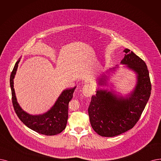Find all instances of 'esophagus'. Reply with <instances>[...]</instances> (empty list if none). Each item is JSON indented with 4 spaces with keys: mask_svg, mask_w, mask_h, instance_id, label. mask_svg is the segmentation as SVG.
I'll list each match as a JSON object with an SVG mask.
<instances>
[{
    "mask_svg": "<svg viewBox=\"0 0 161 161\" xmlns=\"http://www.w3.org/2000/svg\"><path fill=\"white\" fill-rule=\"evenodd\" d=\"M82 94L86 97H90L92 94V91L91 88H90L89 85H85L82 88Z\"/></svg>",
    "mask_w": 161,
    "mask_h": 161,
    "instance_id": "esophagus-1",
    "label": "esophagus"
}]
</instances>
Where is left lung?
I'll return each mask as SVG.
<instances>
[{
  "label": "left lung",
  "instance_id": "8db88e82",
  "mask_svg": "<svg viewBox=\"0 0 161 161\" xmlns=\"http://www.w3.org/2000/svg\"><path fill=\"white\" fill-rule=\"evenodd\" d=\"M121 63L137 74V82L129 98H118L104 90L92 96L88 109L92 129L102 137H114L131 130L139 121L151 92L149 70L143 60L125 49ZM104 79L99 84L104 82Z\"/></svg>",
  "mask_w": 161,
  "mask_h": 161
}]
</instances>
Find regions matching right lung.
Masks as SVG:
<instances>
[{
    "label": "right lung",
    "mask_w": 161,
    "mask_h": 161,
    "mask_svg": "<svg viewBox=\"0 0 161 161\" xmlns=\"http://www.w3.org/2000/svg\"><path fill=\"white\" fill-rule=\"evenodd\" d=\"M20 61L19 59L16 63L10 79L12 104L16 115L28 127L38 133L46 136H55L60 133L65 129L68 119L69 102L73 98L76 86L71 89L64 91L56 101L54 106L46 114L38 115H30L22 110L19 106L14 89L13 79Z\"/></svg>",
    "instance_id": "1"
}]
</instances>
